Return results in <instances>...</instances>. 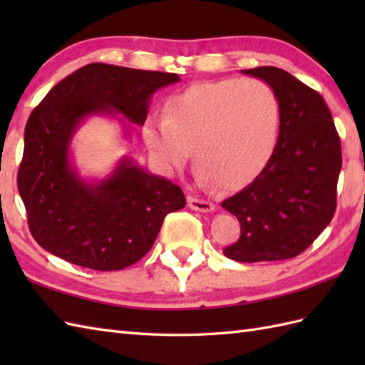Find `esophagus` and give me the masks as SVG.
Here are the masks:
<instances>
[{
    "label": "esophagus",
    "instance_id": "obj_1",
    "mask_svg": "<svg viewBox=\"0 0 365 365\" xmlns=\"http://www.w3.org/2000/svg\"><path fill=\"white\" fill-rule=\"evenodd\" d=\"M188 207L191 208V210L202 212V213H208V212H213L215 210V205L212 202H207V200L197 199L195 196H190L188 197Z\"/></svg>",
    "mask_w": 365,
    "mask_h": 365
}]
</instances>
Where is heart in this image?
Returning <instances> with one entry per match:
<instances>
[{
    "label": "heart",
    "mask_w": 365,
    "mask_h": 365,
    "mask_svg": "<svg viewBox=\"0 0 365 365\" xmlns=\"http://www.w3.org/2000/svg\"><path fill=\"white\" fill-rule=\"evenodd\" d=\"M281 105L257 78L199 83L170 96L165 115H149L143 139L165 173L182 169L190 147L200 175L226 188L257 178L276 150Z\"/></svg>",
    "instance_id": "b5f03b06"
}]
</instances>
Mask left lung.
<instances>
[{
  "instance_id": "8db88e82",
  "label": "left lung",
  "mask_w": 365,
  "mask_h": 365,
  "mask_svg": "<svg viewBox=\"0 0 365 365\" xmlns=\"http://www.w3.org/2000/svg\"><path fill=\"white\" fill-rule=\"evenodd\" d=\"M242 72L274 91L281 127L268 166L221 204L242 227L238 242L222 252L247 263L292 259L314 243L336 213L340 138L319 92L277 67Z\"/></svg>"
}]
</instances>
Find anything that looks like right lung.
Listing matches in <instances>:
<instances>
[{"mask_svg": "<svg viewBox=\"0 0 365 365\" xmlns=\"http://www.w3.org/2000/svg\"><path fill=\"white\" fill-rule=\"evenodd\" d=\"M177 73L88 64L59 81L31 113L17 185L28 226L45 251L100 271L133 265L149 252L170 212L185 207L180 187L123 157L102 180L72 165L75 131L89 115H123L143 125L152 96ZM125 135H130L127 127Z\"/></svg>", "mask_w": 365, "mask_h": 365, "instance_id": "obj_1", "label": "right lung"}]
</instances>
